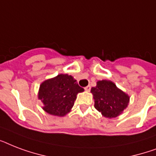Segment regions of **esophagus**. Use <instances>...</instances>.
I'll list each match as a JSON object with an SVG mask.
<instances>
[{
	"mask_svg": "<svg viewBox=\"0 0 156 156\" xmlns=\"http://www.w3.org/2000/svg\"><path fill=\"white\" fill-rule=\"evenodd\" d=\"M85 90H86V91H90V86L88 85L87 87H86Z\"/></svg>",
	"mask_w": 156,
	"mask_h": 156,
	"instance_id": "obj_1",
	"label": "esophagus"
}]
</instances>
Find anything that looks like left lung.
Wrapping results in <instances>:
<instances>
[{
    "label": "left lung",
    "instance_id": "1",
    "mask_svg": "<svg viewBox=\"0 0 156 156\" xmlns=\"http://www.w3.org/2000/svg\"><path fill=\"white\" fill-rule=\"evenodd\" d=\"M95 108L107 118L120 116L129 103V96L110 80H101L91 88Z\"/></svg>",
    "mask_w": 156,
    "mask_h": 156
}]
</instances>
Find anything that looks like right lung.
Listing matches in <instances>:
<instances>
[{"label":"right lung","mask_w":156,"mask_h":156,"mask_svg":"<svg viewBox=\"0 0 156 156\" xmlns=\"http://www.w3.org/2000/svg\"><path fill=\"white\" fill-rule=\"evenodd\" d=\"M83 91L73 76L61 73L40 84L38 98L44 104L43 109L46 112L64 116L71 111L77 95Z\"/></svg>","instance_id":"right-lung-1"}]
</instances>
